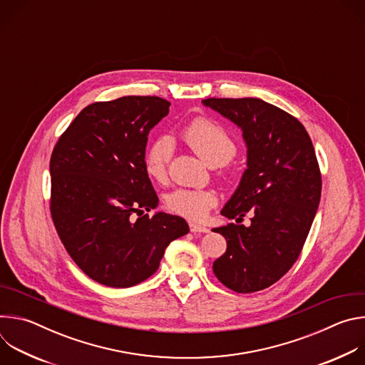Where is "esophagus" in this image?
<instances>
[{"instance_id":"obj_1","label":"esophagus","mask_w":365,"mask_h":365,"mask_svg":"<svg viewBox=\"0 0 365 365\" xmlns=\"http://www.w3.org/2000/svg\"><path fill=\"white\" fill-rule=\"evenodd\" d=\"M189 227H190V231H192V232H202V234L210 232V228H206V227L199 225V224H190Z\"/></svg>"}]
</instances>
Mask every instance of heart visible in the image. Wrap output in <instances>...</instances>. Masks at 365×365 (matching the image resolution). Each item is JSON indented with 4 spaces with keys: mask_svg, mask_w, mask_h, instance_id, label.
<instances>
[{
    "mask_svg": "<svg viewBox=\"0 0 365 365\" xmlns=\"http://www.w3.org/2000/svg\"><path fill=\"white\" fill-rule=\"evenodd\" d=\"M180 140L210 168L225 166L232 160L237 145L230 133L218 123L195 118L179 133ZM172 143L166 137L155 138L145 150L144 170L147 176L163 183L168 179ZM217 205V195L206 189H176L166 197L168 210L190 221L203 220Z\"/></svg>",
    "mask_w": 365,
    "mask_h": 365,
    "instance_id": "heart-1",
    "label": "heart"
}]
</instances>
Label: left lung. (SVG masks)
<instances>
[{"label": "left lung", "mask_w": 365, "mask_h": 365, "mask_svg": "<svg viewBox=\"0 0 365 365\" xmlns=\"http://www.w3.org/2000/svg\"><path fill=\"white\" fill-rule=\"evenodd\" d=\"M202 103L242 131L247 169L221 214L237 224L215 228L227 251L217 279L238 293L270 287L294 264L321 200L322 178L302 123L258 98H207ZM252 215L250 227L239 222Z\"/></svg>", "instance_id": "left-lung-1"}]
</instances>
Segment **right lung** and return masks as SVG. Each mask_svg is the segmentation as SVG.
<instances>
[{"instance_id":"1","label":"right lung","mask_w":365,"mask_h":365,"mask_svg":"<svg viewBox=\"0 0 365 365\" xmlns=\"http://www.w3.org/2000/svg\"><path fill=\"white\" fill-rule=\"evenodd\" d=\"M169 107L159 96L93 102L51 153V220L78 267L103 286L144 282L159 269L166 247L189 232L176 215L132 218L159 205L144 154L150 130Z\"/></svg>"}]
</instances>
